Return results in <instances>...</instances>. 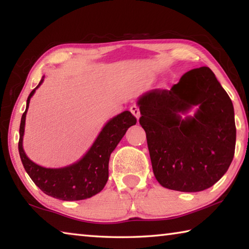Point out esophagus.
I'll use <instances>...</instances> for the list:
<instances>
[{"label": "esophagus", "instance_id": "1", "mask_svg": "<svg viewBox=\"0 0 249 249\" xmlns=\"http://www.w3.org/2000/svg\"><path fill=\"white\" fill-rule=\"evenodd\" d=\"M130 112L133 113V115L136 117V119L138 120L140 119V116H141V112H140V107H137V105H132V107H130Z\"/></svg>", "mask_w": 249, "mask_h": 249}]
</instances>
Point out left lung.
Returning <instances> with one entry per match:
<instances>
[{
  "mask_svg": "<svg viewBox=\"0 0 249 249\" xmlns=\"http://www.w3.org/2000/svg\"><path fill=\"white\" fill-rule=\"evenodd\" d=\"M154 175L167 189L197 192L212 187L235 153L234 107L209 67L188 71L170 90L138 100ZM199 106L195 117L180 114Z\"/></svg>",
  "mask_w": 249,
  "mask_h": 249,
  "instance_id": "1",
  "label": "left lung"
}]
</instances>
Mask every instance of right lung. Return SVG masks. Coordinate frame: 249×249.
Returning a JSON list of instances; mask_svg holds the SVG:
<instances>
[{
	"label": "right lung",
	"mask_w": 249,
	"mask_h": 249,
	"mask_svg": "<svg viewBox=\"0 0 249 249\" xmlns=\"http://www.w3.org/2000/svg\"><path fill=\"white\" fill-rule=\"evenodd\" d=\"M44 81L40 80L27 99L26 109L23 113L19 126L18 151L25 170L41 191L62 201H78L91 197L99 193L108 179V160L112 151L119 144L132 125L136 124V117L128 111L121 113L109 120L89 151L73 165L58 169L38 166L29 159L23 149L25 119L29 101Z\"/></svg>",
	"instance_id": "1"
}]
</instances>
